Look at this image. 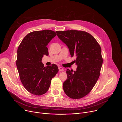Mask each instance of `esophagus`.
I'll return each instance as SVG.
<instances>
[{"label": "esophagus", "mask_w": 122, "mask_h": 122, "mask_svg": "<svg viewBox=\"0 0 122 122\" xmlns=\"http://www.w3.org/2000/svg\"><path fill=\"white\" fill-rule=\"evenodd\" d=\"M58 69H59V71H64V68L62 67H59Z\"/></svg>", "instance_id": "obj_1"}]
</instances>
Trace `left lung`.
Segmentation results:
<instances>
[{"instance_id":"obj_1","label":"left lung","mask_w":122,"mask_h":122,"mask_svg":"<svg viewBox=\"0 0 122 122\" xmlns=\"http://www.w3.org/2000/svg\"><path fill=\"white\" fill-rule=\"evenodd\" d=\"M57 36L68 47L76 71L67 69V79L63 83L65 94L72 99L81 98L92 90L100 73L103 63L101 49L89 33L80 30L56 31Z\"/></svg>"}]
</instances>
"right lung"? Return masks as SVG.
Returning <instances> with one entry per match:
<instances>
[{"mask_svg":"<svg viewBox=\"0 0 122 122\" xmlns=\"http://www.w3.org/2000/svg\"><path fill=\"white\" fill-rule=\"evenodd\" d=\"M56 35L51 30L35 31L24 38L17 50L16 66L21 81L31 94L41 96L48 90L52 78L58 72L56 64L44 67L41 62L48 56L46 46Z\"/></svg>","mask_w":122,"mask_h":122,"instance_id":"obj_1","label":"right lung"}]
</instances>
